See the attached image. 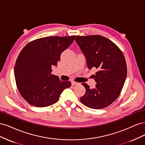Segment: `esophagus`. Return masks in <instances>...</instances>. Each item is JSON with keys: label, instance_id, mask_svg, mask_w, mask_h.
Segmentation results:
<instances>
[{"label": "esophagus", "instance_id": "1", "mask_svg": "<svg viewBox=\"0 0 145 145\" xmlns=\"http://www.w3.org/2000/svg\"><path fill=\"white\" fill-rule=\"evenodd\" d=\"M79 83L78 82H76L74 81H72V86H76V85H78Z\"/></svg>", "mask_w": 145, "mask_h": 145}]
</instances>
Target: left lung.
I'll list each match as a JSON object with an SVG mask.
<instances>
[{
  "label": "left lung",
  "instance_id": "8db88e82",
  "mask_svg": "<svg viewBox=\"0 0 145 145\" xmlns=\"http://www.w3.org/2000/svg\"><path fill=\"white\" fill-rule=\"evenodd\" d=\"M75 41L86 57L88 68L98 70L95 88L82 84L86 93L81 102L90 108H105L119 97L123 87L127 74L124 55L113 41L103 36H76Z\"/></svg>",
  "mask_w": 145,
  "mask_h": 145
}]
</instances>
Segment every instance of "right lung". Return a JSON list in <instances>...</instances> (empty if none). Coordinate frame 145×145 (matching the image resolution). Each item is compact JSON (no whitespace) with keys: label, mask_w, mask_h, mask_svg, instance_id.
I'll return each mask as SVG.
<instances>
[{"label":"right lung","mask_w":145,"mask_h":145,"mask_svg":"<svg viewBox=\"0 0 145 145\" xmlns=\"http://www.w3.org/2000/svg\"><path fill=\"white\" fill-rule=\"evenodd\" d=\"M74 37L41 38L31 41L22 50L14 66V76L19 93L29 104L37 107L53 105L63 90L71 87L69 81H61L51 72Z\"/></svg>","instance_id":"1"}]
</instances>
